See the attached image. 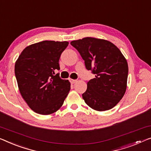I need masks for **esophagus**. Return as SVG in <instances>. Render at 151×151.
<instances>
[{
	"mask_svg": "<svg viewBox=\"0 0 151 151\" xmlns=\"http://www.w3.org/2000/svg\"><path fill=\"white\" fill-rule=\"evenodd\" d=\"M70 81L72 83V84H75V83H76L77 81V80H75V79H70Z\"/></svg>",
	"mask_w": 151,
	"mask_h": 151,
	"instance_id": "1",
	"label": "esophagus"
}]
</instances>
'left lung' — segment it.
Here are the masks:
<instances>
[{"label":"left lung","instance_id":"obj_1","mask_svg":"<svg viewBox=\"0 0 151 151\" xmlns=\"http://www.w3.org/2000/svg\"><path fill=\"white\" fill-rule=\"evenodd\" d=\"M70 44L79 52L86 68L95 75L82 94L85 103L98 111L112 109L127 88L128 65L122 53L111 42L96 38L85 37Z\"/></svg>","mask_w":151,"mask_h":151}]
</instances>
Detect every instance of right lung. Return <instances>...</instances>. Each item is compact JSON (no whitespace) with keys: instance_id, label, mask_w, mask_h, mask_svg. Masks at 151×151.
<instances>
[{"instance_id":"obj_1","label":"right lung","mask_w":151,"mask_h":151,"mask_svg":"<svg viewBox=\"0 0 151 151\" xmlns=\"http://www.w3.org/2000/svg\"><path fill=\"white\" fill-rule=\"evenodd\" d=\"M68 42L44 40L26 47L15 64L20 93L38 114H52L60 109L70 89L68 80L59 74V60Z\"/></svg>"}]
</instances>
